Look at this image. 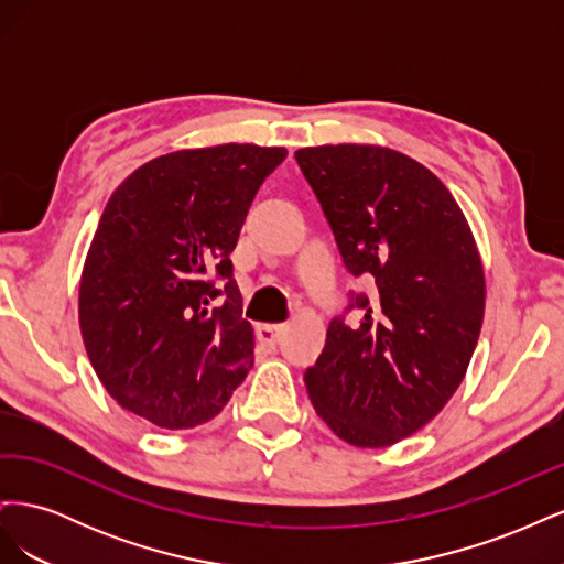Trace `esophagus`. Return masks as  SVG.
Wrapping results in <instances>:
<instances>
[{
  "label": "esophagus",
  "instance_id": "obj_1",
  "mask_svg": "<svg viewBox=\"0 0 564 564\" xmlns=\"http://www.w3.org/2000/svg\"><path fill=\"white\" fill-rule=\"evenodd\" d=\"M284 334V324H261L259 332H256V336H259V340L263 346H278L280 336Z\"/></svg>",
  "mask_w": 564,
  "mask_h": 564
}]
</instances>
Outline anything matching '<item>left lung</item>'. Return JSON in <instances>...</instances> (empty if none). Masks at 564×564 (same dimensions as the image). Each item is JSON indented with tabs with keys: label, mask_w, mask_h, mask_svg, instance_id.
I'll return each mask as SVG.
<instances>
[{
	"label": "left lung",
	"mask_w": 564,
	"mask_h": 564,
	"mask_svg": "<svg viewBox=\"0 0 564 564\" xmlns=\"http://www.w3.org/2000/svg\"><path fill=\"white\" fill-rule=\"evenodd\" d=\"M346 268L373 280L360 324L332 319L303 379L317 416L379 449L433 421L466 377L485 317V270L468 220L431 169L381 145L294 152Z\"/></svg>",
	"instance_id": "left-lung-1"
}]
</instances>
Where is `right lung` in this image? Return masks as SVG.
Wrapping results in <instances>:
<instances>
[{
  "mask_svg": "<svg viewBox=\"0 0 564 564\" xmlns=\"http://www.w3.org/2000/svg\"><path fill=\"white\" fill-rule=\"evenodd\" d=\"M284 148L176 150L110 195L79 280L84 348L110 398L158 429L212 421L253 365L230 253ZM214 279H226L218 310Z\"/></svg>",
  "mask_w": 564,
  "mask_h": 564,
  "instance_id": "1",
  "label": "right lung"
}]
</instances>
